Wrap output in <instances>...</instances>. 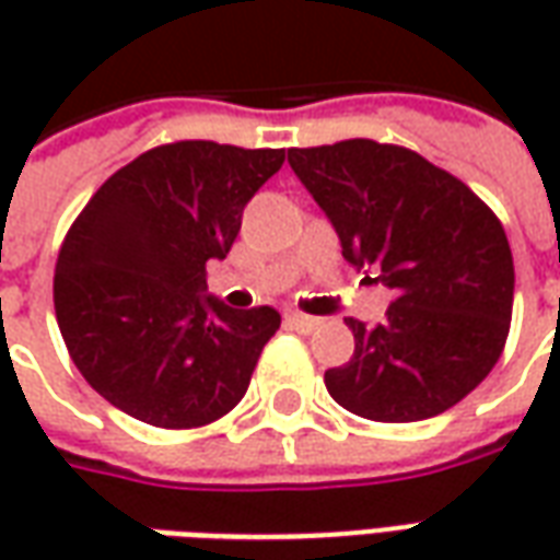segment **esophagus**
Returning <instances> with one entry per match:
<instances>
[{
  "instance_id": "34e87169",
  "label": "esophagus",
  "mask_w": 560,
  "mask_h": 560,
  "mask_svg": "<svg viewBox=\"0 0 560 560\" xmlns=\"http://www.w3.org/2000/svg\"><path fill=\"white\" fill-rule=\"evenodd\" d=\"M284 320H288V324H291V327H296V329H312V327H315V317L303 315V312H288V315H284Z\"/></svg>"
}]
</instances>
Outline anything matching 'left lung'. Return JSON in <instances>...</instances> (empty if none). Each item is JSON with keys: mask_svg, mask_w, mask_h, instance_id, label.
I'll use <instances>...</instances> for the list:
<instances>
[{"mask_svg": "<svg viewBox=\"0 0 560 560\" xmlns=\"http://www.w3.org/2000/svg\"><path fill=\"white\" fill-rule=\"evenodd\" d=\"M353 267L396 291L384 324L348 317L353 357L329 396L375 422L429 420L498 363L513 317V255L501 219L453 173L369 138L288 149Z\"/></svg>", "mask_w": 560, "mask_h": 560, "instance_id": "obj_1", "label": "left lung"}]
</instances>
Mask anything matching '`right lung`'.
Here are the masks:
<instances>
[{
  "instance_id": "add662e5",
  "label": "right lung",
  "mask_w": 560,
  "mask_h": 560,
  "mask_svg": "<svg viewBox=\"0 0 560 560\" xmlns=\"http://www.w3.org/2000/svg\"><path fill=\"white\" fill-rule=\"evenodd\" d=\"M281 161L284 149L161 143L80 209L56 257V324L114 408L159 429H200L240 405L281 315L200 291L207 260L228 257L245 203Z\"/></svg>"
}]
</instances>
